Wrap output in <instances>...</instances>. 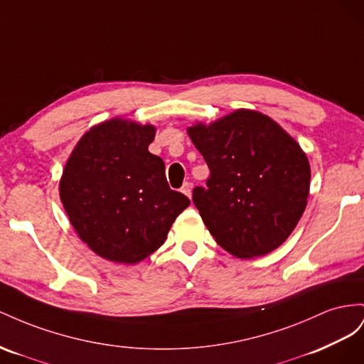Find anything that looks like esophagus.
<instances>
[{
  "mask_svg": "<svg viewBox=\"0 0 364 364\" xmlns=\"http://www.w3.org/2000/svg\"><path fill=\"white\" fill-rule=\"evenodd\" d=\"M181 192L186 195V196H192V184L191 183H184L183 188H181Z\"/></svg>",
  "mask_w": 364,
  "mask_h": 364,
  "instance_id": "34e87169",
  "label": "esophagus"
}]
</instances>
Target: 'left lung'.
<instances>
[{
  "instance_id": "left-lung-1",
  "label": "left lung",
  "mask_w": 364,
  "mask_h": 364,
  "mask_svg": "<svg viewBox=\"0 0 364 364\" xmlns=\"http://www.w3.org/2000/svg\"><path fill=\"white\" fill-rule=\"evenodd\" d=\"M210 176L193 204L224 250L264 256L285 242L305 212L311 169L299 143L265 114L237 109L188 128Z\"/></svg>"
}]
</instances>
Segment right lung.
Listing matches in <instances>:
<instances>
[{"label":"right lung","instance_id":"obj_1","mask_svg":"<svg viewBox=\"0 0 364 364\" xmlns=\"http://www.w3.org/2000/svg\"><path fill=\"white\" fill-rule=\"evenodd\" d=\"M154 137L152 124L103 122L82 136L62 172L59 195L71 225L111 262L131 265L152 255L191 204L148 151Z\"/></svg>","mask_w":364,"mask_h":364}]
</instances>
